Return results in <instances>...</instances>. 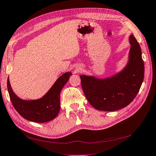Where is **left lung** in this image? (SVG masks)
<instances>
[{
  "instance_id": "left-lung-1",
  "label": "left lung",
  "mask_w": 156,
  "mask_h": 156,
  "mask_svg": "<svg viewBox=\"0 0 156 156\" xmlns=\"http://www.w3.org/2000/svg\"><path fill=\"white\" fill-rule=\"evenodd\" d=\"M131 48L126 68L111 78L98 79L80 76L81 86L87 100L95 108L115 111L127 106L139 91L143 83L145 66L141 49L134 36H129Z\"/></svg>"
}]
</instances>
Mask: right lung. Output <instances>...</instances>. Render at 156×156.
<instances>
[{"label": "right lung", "instance_id": "obj_1", "mask_svg": "<svg viewBox=\"0 0 156 156\" xmlns=\"http://www.w3.org/2000/svg\"><path fill=\"white\" fill-rule=\"evenodd\" d=\"M71 75V72L65 73L44 97L36 100H23L19 98L12 90L8 78L7 89L14 108L25 119L33 122L45 123L54 119L60 110L61 91Z\"/></svg>", "mask_w": 156, "mask_h": 156}]
</instances>
